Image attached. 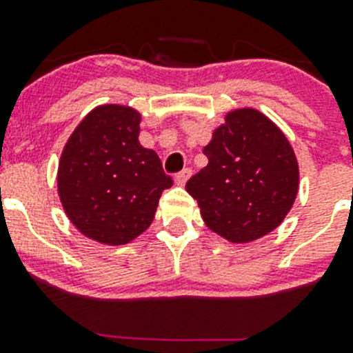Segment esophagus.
Returning a JSON list of instances; mask_svg holds the SVG:
<instances>
[{
    "instance_id": "1",
    "label": "esophagus",
    "mask_w": 353,
    "mask_h": 353,
    "mask_svg": "<svg viewBox=\"0 0 353 353\" xmlns=\"http://www.w3.org/2000/svg\"><path fill=\"white\" fill-rule=\"evenodd\" d=\"M189 176H191V170L180 171V173L174 176V183H176V185H185V182L189 180Z\"/></svg>"
}]
</instances>
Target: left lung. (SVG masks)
I'll use <instances>...</instances> for the list:
<instances>
[{
  "instance_id": "obj_1",
  "label": "left lung",
  "mask_w": 353,
  "mask_h": 353,
  "mask_svg": "<svg viewBox=\"0 0 353 353\" xmlns=\"http://www.w3.org/2000/svg\"><path fill=\"white\" fill-rule=\"evenodd\" d=\"M203 154L208 164L185 189L208 230L249 244L285 221L299 192V161L269 117L254 108L228 111Z\"/></svg>"
}]
</instances>
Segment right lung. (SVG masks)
<instances>
[{
  "mask_svg": "<svg viewBox=\"0 0 353 353\" xmlns=\"http://www.w3.org/2000/svg\"><path fill=\"white\" fill-rule=\"evenodd\" d=\"M141 113L130 105L92 109L67 139L58 162V196L68 221L104 245H125L152 224L173 185L159 155L139 145Z\"/></svg>",
  "mask_w": 353,
  "mask_h": 353,
  "instance_id": "right-lung-1",
  "label": "right lung"
}]
</instances>
